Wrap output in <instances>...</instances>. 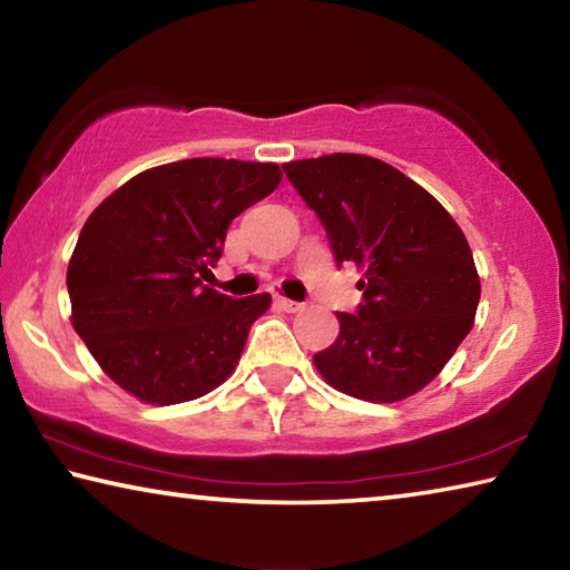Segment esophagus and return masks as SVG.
<instances>
[{"label":"esophagus","instance_id":"34e87169","mask_svg":"<svg viewBox=\"0 0 570 570\" xmlns=\"http://www.w3.org/2000/svg\"><path fill=\"white\" fill-rule=\"evenodd\" d=\"M276 306L282 308V312H286V314H294V312H298V308H302V304H296V302H292V298H286V296H276Z\"/></svg>","mask_w":570,"mask_h":570}]
</instances>
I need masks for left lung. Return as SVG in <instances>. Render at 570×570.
Masks as SVG:
<instances>
[{
	"label": "left lung",
	"instance_id": "left-lung-1",
	"mask_svg": "<svg viewBox=\"0 0 570 570\" xmlns=\"http://www.w3.org/2000/svg\"><path fill=\"white\" fill-rule=\"evenodd\" d=\"M364 304L336 314L340 336L314 366L364 402H402L438 377L475 324L480 276L462 228L435 196L360 153L284 163Z\"/></svg>",
	"mask_w": 570,
	"mask_h": 570
}]
</instances>
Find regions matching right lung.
<instances>
[{
    "label": "right lung",
    "mask_w": 570,
    "mask_h": 570,
    "mask_svg": "<svg viewBox=\"0 0 570 570\" xmlns=\"http://www.w3.org/2000/svg\"><path fill=\"white\" fill-rule=\"evenodd\" d=\"M282 183L276 163L190 158L132 176L85 220L67 266L75 332L135 400L180 404L234 374L272 296L204 286L238 214Z\"/></svg>",
    "instance_id": "1"
}]
</instances>
